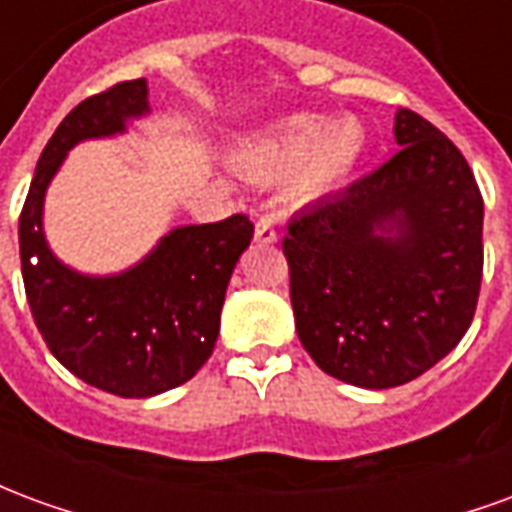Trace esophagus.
Listing matches in <instances>:
<instances>
[{"instance_id":"esophagus-1","label":"esophagus","mask_w":512,"mask_h":512,"mask_svg":"<svg viewBox=\"0 0 512 512\" xmlns=\"http://www.w3.org/2000/svg\"><path fill=\"white\" fill-rule=\"evenodd\" d=\"M255 241L257 244H277V230H274L271 219H260L255 224Z\"/></svg>"}]
</instances>
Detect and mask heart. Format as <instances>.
Segmentation results:
<instances>
[{
  "instance_id": "heart-1",
  "label": "heart",
  "mask_w": 512,
  "mask_h": 512,
  "mask_svg": "<svg viewBox=\"0 0 512 512\" xmlns=\"http://www.w3.org/2000/svg\"><path fill=\"white\" fill-rule=\"evenodd\" d=\"M365 147V128L354 117L329 123L318 115H288L238 139L230 164L263 183L288 178L301 200H321L354 178Z\"/></svg>"
}]
</instances>
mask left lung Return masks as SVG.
Wrapping results in <instances>:
<instances>
[{
	"label": "left lung",
	"instance_id": "8db88e82",
	"mask_svg": "<svg viewBox=\"0 0 512 512\" xmlns=\"http://www.w3.org/2000/svg\"><path fill=\"white\" fill-rule=\"evenodd\" d=\"M395 142L282 241L301 345L362 389L408 384L450 354L483 279V197L461 150L411 109H397Z\"/></svg>",
	"mask_w": 512,
	"mask_h": 512
}]
</instances>
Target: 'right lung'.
Here are the masks:
<instances>
[{
  "instance_id": "right-lung-1",
  "label": "right lung",
  "mask_w": 512,
  "mask_h": 512,
  "mask_svg": "<svg viewBox=\"0 0 512 512\" xmlns=\"http://www.w3.org/2000/svg\"><path fill=\"white\" fill-rule=\"evenodd\" d=\"M147 115L145 79L82 101L43 147L18 219L21 274L38 332L73 376L120 397L161 395L208 362L233 268L255 233L244 213L172 227L117 274H84L51 252L43 202L71 147L126 134L131 120Z\"/></svg>"
}]
</instances>
